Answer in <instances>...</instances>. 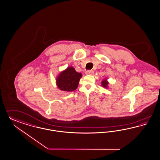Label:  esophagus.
I'll list each match as a JSON object with an SVG mask.
<instances>
[{
  "label": "esophagus",
  "mask_w": 160,
  "mask_h": 160,
  "mask_svg": "<svg viewBox=\"0 0 160 160\" xmlns=\"http://www.w3.org/2000/svg\"><path fill=\"white\" fill-rule=\"evenodd\" d=\"M93 70H88L86 72V75H92V74H93Z\"/></svg>",
  "instance_id": "1"
}]
</instances>
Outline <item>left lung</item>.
<instances>
[{
  "instance_id": "obj_1",
  "label": "left lung",
  "mask_w": 160,
  "mask_h": 160,
  "mask_svg": "<svg viewBox=\"0 0 160 160\" xmlns=\"http://www.w3.org/2000/svg\"><path fill=\"white\" fill-rule=\"evenodd\" d=\"M107 80H108L107 78H106L105 79H103V80L102 81V82H101L102 86L104 88H108V84H109V82H108V81Z\"/></svg>"
}]
</instances>
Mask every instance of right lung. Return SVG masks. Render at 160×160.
I'll use <instances>...</instances> for the list:
<instances>
[{
  "mask_svg": "<svg viewBox=\"0 0 160 160\" xmlns=\"http://www.w3.org/2000/svg\"><path fill=\"white\" fill-rule=\"evenodd\" d=\"M82 77L80 72H76L74 67H69L60 72L56 78V84L62 91L72 92L77 88Z\"/></svg>",
  "mask_w": 160,
  "mask_h": 160,
  "instance_id": "1",
  "label": "right lung"
}]
</instances>
